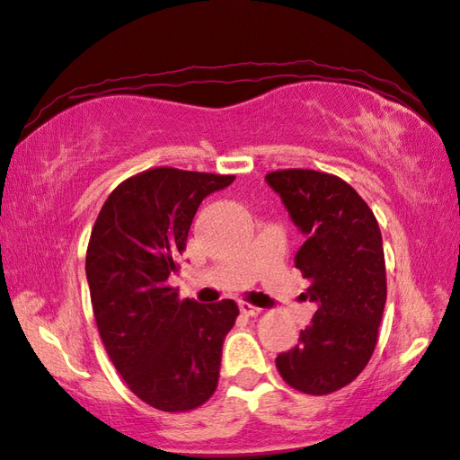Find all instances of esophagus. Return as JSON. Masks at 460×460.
<instances>
[{
  "label": "esophagus",
  "instance_id": "esophagus-1",
  "mask_svg": "<svg viewBox=\"0 0 460 460\" xmlns=\"http://www.w3.org/2000/svg\"><path fill=\"white\" fill-rule=\"evenodd\" d=\"M239 310H241L245 316H259L261 312H262L259 306H252V305H249V302H241Z\"/></svg>",
  "mask_w": 460,
  "mask_h": 460
}]
</instances>
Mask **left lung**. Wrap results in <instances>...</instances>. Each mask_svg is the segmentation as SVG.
Wrapping results in <instances>:
<instances>
[{"mask_svg":"<svg viewBox=\"0 0 460 460\" xmlns=\"http://www.w3.org/2000/svg\"><path fill=\"white\" fill-rule=\"evenodd\" d=\"M305 235L295 257L318 310L298 344L277 356L282 379L302 394L326 395L351 384L374 354L387 285L381 231L358 191L314 170L267 173Z\"/></svg>","mask_w":460,"mask_h":460,"instance_id":"obj_1","label":"left lung"}]
</instances>
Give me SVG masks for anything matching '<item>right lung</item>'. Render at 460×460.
I'll return each mask as SVG.
<instances>
[{
  "instance_id": "add662e5",
  "label": "right lung",
  "mask_w": 460,
  "mask_h": 460,
  "mask_svg": "<svg viewBox=\"0 0 460 460\" xmlns=\"http://www.w3.org/2000/svg\"><path fill=\"white\" fill-rule=\"evenodd\" d=\"M235 175L154 168L122 181L96 217L86 249L93 312L102 344L130 392L160 411L203 405L219 381L221 349L235 324L233 300H180L193 215Z\"/></svg>"
}]
</instances>
